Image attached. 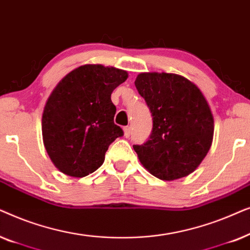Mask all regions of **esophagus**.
I'll return each mask as SVG.
<instances>
[{"label": "esophagus", "mask_w": 250, "mask_h": 250, "mask_svg": "<svg viewBox=\"0 0 250 250\" xmlns=\"http://www.w3.org/2000/svg\"><path fill=\"white\" fill-rule=\"evenodd\" d=\"M123 131H124L125 138H128V136L131 135V127H129V126H125V127L123 128Z\"/></svg>", "instance_id": "1"}]
</instances>
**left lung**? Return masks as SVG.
<instances>
[{"mask_svg": "<svg viewBox=\"0 0 250 250\" xmlns=\"http://www.w3.org/2000/svg\"><path fill=\"white\" fill-rule=\"evenodd\" d=\"M135 86L153 117L150 139L133 146L140 163L160 180L188 176L213 143L214 117L206 98L196 84L177 74L141 73Z\"/></svg>", "mask_w": 250, "mask_h": 250, "instance_id": "obj_1", "label": "left lung"}]
</instances>
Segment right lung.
I'll return each instance as SVG.
<instances>
[{
  "instance_id": "right-lung-1",
  "label": "right lung",
  "mask_w": 250,
  "mask_h": 250,
  "mask_svg": "<svg viewBox=\"0 0 250 250\" xmlns=\"http://www.w3.org/2000/svg\"><path fill=\"white\" fill-rule=\"evenodd\" d=\"M127 77V71L118 68L83 64L51 92L42 115V136L61 173L84 177L104 164L109 145L123 135L114 123L116 107L110 97Z\"/></svg>"
}]
</instances>
